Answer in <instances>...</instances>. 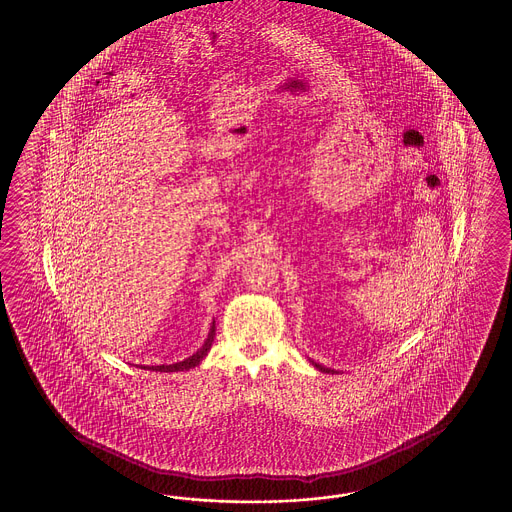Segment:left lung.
Listing matches in <instances>:
<instances>
[{
  "label": "left lung",
  "instance_id": "8db88e82",
  "mask_svg": "<svg viewBox=\"0 0 512 512\" xmlns=\"http://www.w3.org/2000/svg\"><path fill=\"white\" fill-rule=\"evenodd\" d=\"M311 364H313V366H315V368H317L319 372L334 373V370H330V368H325V366H321V364H317V362H313V360H311Z\"/></svg>",
  "mask_w": 512,
  "mask_h": 512
}]
</instances>
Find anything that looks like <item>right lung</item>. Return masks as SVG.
I'll return each mask as SVG.
<instances>
[{"label":"right lung","instance_id":"add662e5","mask_svg":"<svg viewBox=\"0 0 512 512\" xmlns=\"http://www.w3.org/2000/svg\"><path fill=\"white\" fill-rule=\"evenodd\" d=\"M214 336H216V323H212V328H210L208 338H206L204 345H202L201 349H199L195 355H191V357L186 358V360H182V362H176V364L148 366V370H152V372H186V370H191V368L199 366L202 358L208 355V351H210V347H212V341H214Z\"/></svg>","mask_w":512,"mask_h":512}]
</instances>
